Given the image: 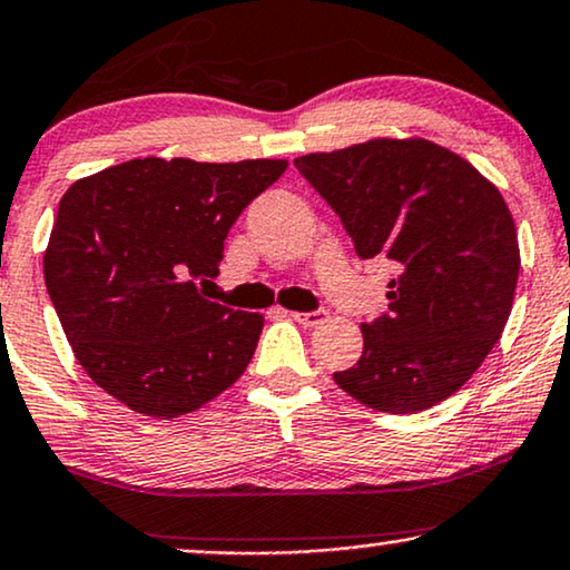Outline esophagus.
Segmentation results:
<instances>
[{"label":"esophagus","instance_id":"34e87169","mask_svg":"<svg viewBox=\"0 0 570 570\" xmlns=\"http://www.w3.org/2000/svg\"><path fill=\"white\" fill-rule=\"evenodd\" d=\"M291 316L303 327H320V324L327 322V312H293Z\"/></svg>","mask_w":570,"mask_h":570}]
</instances>
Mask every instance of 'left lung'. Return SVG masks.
Listing matches in <instances>:
<instances>
[{
  "instance_id": "left-lung-1",
  "label": "left lung",
  "mask_w": 570,
  "mask_h": 570,
  "mask_svg": "<svg viewBox=\"0 0 570 570\" xmlns=\"http://www.w3.org/2000/svg\"><path fill=\"white\" fill-rule=\"evenodd\" d=\"M340 214L361 258H390L387 314L335 382L384 413H416L463 387L513 308L521 250L498 186L426 138H372L295 159Z\"/></svg>"
}]
</instances>
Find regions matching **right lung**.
I'll return each instance as SVG.
<instances>
[{"label":"right lung","mask_w":570,"mask_h":570,"mask_svg":"<svg viewBox=\"0 0 570 570\" xmlns=\"http://www.w3.org/2000/svg\"><path fill=\"white\" fill-rule=\"evenodd\" d=\"M285 159H130L65 190L43 279L83 372L130 411L177 419L246 372L264 316L204 298L227 230Z\"/></svg>","instance_id":"add662e5"}]
</instances>
